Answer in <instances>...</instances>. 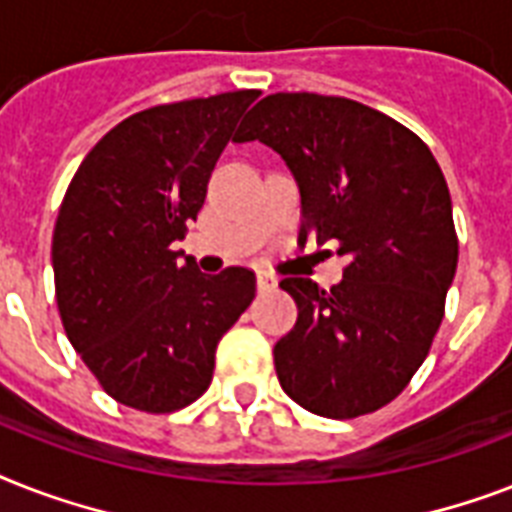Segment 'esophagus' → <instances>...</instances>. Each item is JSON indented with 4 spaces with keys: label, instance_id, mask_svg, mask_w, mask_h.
I'll list each match as a JSON object with an SVG mask.
<instances>
[{
    "label": "esophagus",
    "instance_id": "obj_1",
    "mask_svg": "<svg viewBox=\"0 0 512 512\" xmlns=\"http://www.w3.org/2000/svg\"><path fill=\"white\" fill-rule=\"evenodd\" d=\"M257 289H260V292H271V289H276V276L268 271H257Z\"/></svg>",
    "mask_w": 512,
    "mask_h": 512
}]
</instances>
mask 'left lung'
I'll return each mask as SVG.
<instances>
[{
  "label": "left lung",
  "instance_id": "obj_1",
  "mask_svg": "<svg viewBox=\"0 0 512 512\" xmlns=\"http://www.w3.org/2000/svg\"><path fill=\"white\" fill-rule=\"evenodd\" d=\"M233 140L281 154L300 185V241H335L350 257L332 289L281 279L297 303L295 329L273 348L281 388L329 420L377 412L409 385L444 319L460 255L444 172L396 119L313 92L268 95Z\"/></svg>",
  "mask_w": 512,
  "mask_h": 512
}]
</instances>
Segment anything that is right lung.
Here are the masks:
<instances>
[{
    "instance_id": "obj_1",
    "label": "right lung",
    "mask_w": 512,
    "mask_h": 512,
    "mask_svg": "<svg viewBox=\"0 0 512 512\" xmlns=\"http://www.w3.org/2000/svg\"><path fill=\"white\" fill-rule=\"evenodd\" d=\"M257 90L164 103L84 156L52 233L68 340L119 404L170 414L209 388L220 337L255 300V273L204 276L177 260L209 175Z\"/></svg>"
}]
</instances>
